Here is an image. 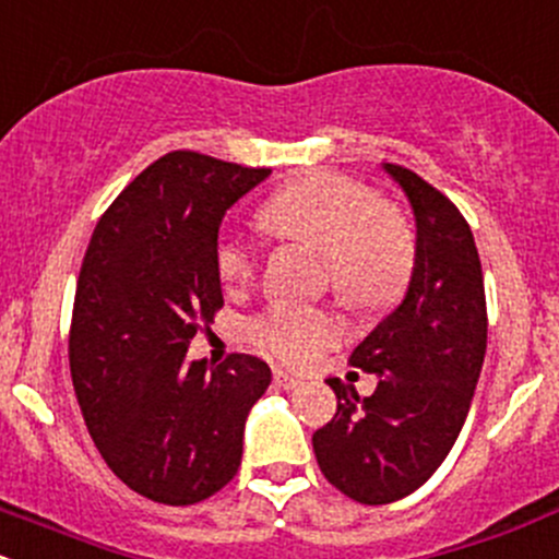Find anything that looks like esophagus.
I'll return each mask as SVG.
<instances>
[{
	"label": "esophagus",
	"instance_id": "34e87169",
	"mask_svg": "<svg viewBox=\"0 0 559 559\" xmlns=\"http://www.w3.org/2000/svg\"><path fill=\"white\" fill-rule=\"evenodd\" d=\"M274 384H277V388H282V390H296L298 384H301V379L293 377V373H285L282 368H277V371H274Z\"/></svg>",
	"mask_w": 559,
	"mask_h": 559
}]
</instances>
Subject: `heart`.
I'll return each mask as SVG.
<instances>
[{
	"label": "heart",
	"mask_w": 559,
	"mask_h": 559,
	"mask_svg": "<svg viewBox=\"0 0 559 559\" xmlns=\"http://www.w3.org/2000/svg\"><path fill=\"white\" fill-rule=\"evenodd\" d=\"M261 221L274 237L307 241L322 250L325 277L349 304L377 307L404 285L414 239L404 217L382 206L360 182L336 175H309L263 204ZM258 250L250 239L226 231L215 245L217 277L226 287L250 282ZM342 333L338 320L318 307L274 304L247 322V336L263 353L307 366Z\"/></svg>",
	"instance_id": "heart-1"
}]
</instances>
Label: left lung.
<instances>
[{
    "instance_id": "1",
    "label": "left lung",
    "mask_w": 559,
    "mask_h": 559,
    "mask_svg": "<svg viewBox=\"0 0 559 559\" xmlns=\"http://www.w3.org/2000/svg\"><path fill=\"white\" fill-rule=\"evenodd\" d=\"M414 212V266L399 307L353 349L349 364L377 377L360 399L328 379L336 414L314 430L320 471L358 503L406 498L436 474L468 417L487 349V304L474 234L444 193L382 164Z\"/></svg>"
}]
</instances>
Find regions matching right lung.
Wrapping results in <instances>:
<instances>
[{"label": "right lung", "mask_w": 559, "mask_h": 559, "mask_svg": "<svg viewBox=\"0 0 559 559\" xmlns=\"http://www.w3.org/2000/svg\"><path fill=\"white\" fill-rule=\"evenodd\" d=\"M269 175L166 153L109 204L85 250L69 331L74 393L109 471L158 503H199L237 476L247 414L272 382L252 355L186 358L223 307V217Z\"/></svg>", "instance_id": "right-lung-1"}]
</instances>
